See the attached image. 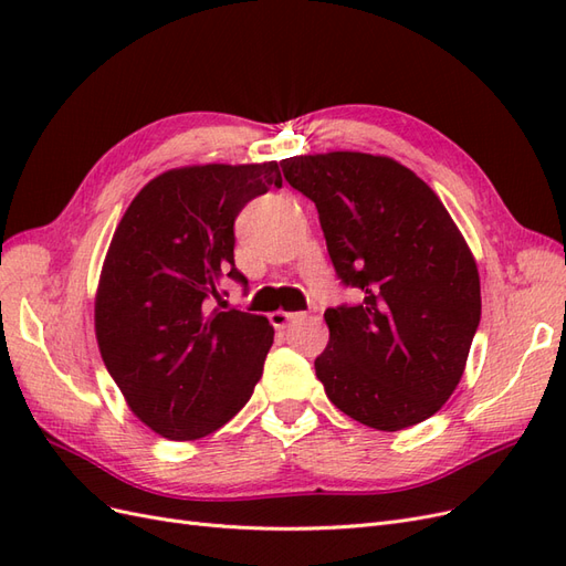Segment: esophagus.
I'll list each match as a JSON object with an SVG mask.
<instances>
[{
	"instance_id": "1",
	"label": "esophagus",
	"mask_w": 566,
	"mask_h": 566,
	"mask_svg": "<svg viewBox=\"0 0 566 566\" xmlns=\"http://www.w3.org/2000/svg\"><path fill=\"white\" fill-rule=\"evenodd\" d=\"M300 316H302V314L285 312V310H276V312H271V314H269V321H271L273 328L283 331V328H287V323H290V321H297Z\"/></svg>"
}]
</instances>
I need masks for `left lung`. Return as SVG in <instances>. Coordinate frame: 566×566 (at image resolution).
Here are the masks:
<instances>
[{
  "label": "left lung",
  "instance_id": "obj_1",
  "mask_svg": "<svg viewBox=\"0 0 566 566\" xmlns=\"http://www.w3.org/2000/svg\"><path fill=\"white\" fill-rule=\"evenodd\" d=\"M287 184L316 202L337 276L356 306L323 314L328 347L316 378L366 427L399 432L449 401L482 316L474 254L439 196L413 169L358 150L281 163Z\"/></svg>",
  "mask_w": 566,
  "mask_h": 566
}]
</instances>
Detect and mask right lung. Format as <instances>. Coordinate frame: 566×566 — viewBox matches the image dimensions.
<instances>
[{
  "instance_id": "right-lung-1",
  "label": "right lung",
  "mask_w": 566,
  "mask_h": 566,
  "mask_svg": "<svg viewBox=\"0 0 566 566\" xmlns=\"http://www.w3.org/2000/svg\"><path fill=\"white\" fill-rule=\"evenodd\" d=\"M279 163L186 165L150 179L119 219L101 266L94 331L132 413L193 441L252 397L271 349L266 316L210 310L233 264V221L281 186Z\"/></svg>"
}]
</instances>
